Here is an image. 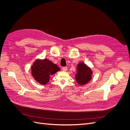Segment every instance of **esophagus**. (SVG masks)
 <instances>
[{"mask_svg":"<svg viewBox=\"0 0 130 130\" xmlns=\"http://www.w3.org/2000/svg\"><path fill=\"white\" fill-rule=\"evenodd\" d=\"M62 70H63V71H64V72L67 71V67L66 66L63 67L62 68Z\"/></svg>","mask_w":130,"mask_h":130,"instance_id":"esophagus-1","label":"esophagus"}]
</instances>
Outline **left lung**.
<instances>
[{
	"instance_id": "obj_1",
	"label": "left lung",
	"mask_w": 130,
	"mask_h": 130,
	"mask_svg": "<svg viewBox=\"0 0 130 130\" xmlns=\"http://www.w3.org/2000/svg\"><path fill=\"white\" fill-rule=\"evenodd\" d=\"M76 67L75 80L79 85L84 86L92 79L93 72L91 68L83 62H79Z\"/></svg>"
}]
</instances>
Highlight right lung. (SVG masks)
<instances>
[{
  "instance_id": "add662e5",
  "label": "right lung",
  "mask_w": 130,
  "mask_h": 130,
  "mask_svg": "<svg viewBox=\"0 0 130 130\" xmlns=\"http://www.w3.org/2000/svg\"><path fill=\"white\" fill-rule=\"evenodd\" d=\"M60 71V68L56 64L46 58L36 59L31 66L32 77L42 85L47 84L51 76Z\"/></svg>"
}]
</instances>
